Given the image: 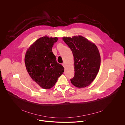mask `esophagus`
I'll return each instance as SVG.
<instances>
[{
	"label": "esophagus",
	"instance_id": "1",
	"mask_svg": "<svg viewBox=\"0 0 125 125\" xmlns=\"http://www.w3.org/2000/svg\"><path fill=\"white\" fill-rule=\"evenodd\" d=\"M62 65L63 66V67H64V68H65V67H66V64H65V63H63V64H62Z\"/></svg>",
	"mask_w": 125,
	"mask_h": 125
}]
</instances>
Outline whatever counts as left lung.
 <instances>
[{"label": "left lung", "mask_w": 125, "mask_h": 125, "mask_svg": "<svg viewBox=\"0 0 125 125\" xmlns=\"http://www.w3.org/2000/svg\"><path fill=\"white\" fill-rule=\"evenodd\" d=\"M63 40L72 50L75 75L71 82L79 88L90 85L95 78L100 66V55L96 45L83 36L64 37Z\"/></svg>", "instance_id": "1"}]
</instances>
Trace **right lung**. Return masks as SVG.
<instances>
[{
    "instance_id": "1",
    "label": "right lung",
    "mask_w": 125,
    "mask_h": 125,
    "mask_svg": "<svg viewBox=\"0 0 125 125\" xmlns=\"http://www.w3.org/2000/svg\"><path fill=\"white\" fill-rule=\"evenodd\" d=\"M57 37H43L35 41L27 50L25 63L31 78L41 87L50 89L54 86L64 68L56 61L52 48Z\"/></svg>"
}]
</instances>
